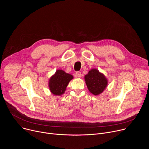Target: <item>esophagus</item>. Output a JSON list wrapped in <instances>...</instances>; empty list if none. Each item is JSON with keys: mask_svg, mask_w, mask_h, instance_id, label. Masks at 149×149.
Wrapping results in <instances>:
<instances>
[{"mask_svg": "<svg viewBox=\"0 0 149 149\" xmlns=\"http://www.w3.org/2000/svg\"><path fill=\"white\" fill-rule=\"evenodd\" d=\"M75 75H76L77 77L79 78V77H81V72H79V71H77V72H76V73H75Z\"/></svg>", "mask_w": 149, "mask_h": 149, "instance_id": "esophagus-1", "label": "esophagus"}]
</instances>
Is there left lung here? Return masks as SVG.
I'll return each mask as SVG.
<instances>
[{"instance_id": "obj_1", "label": "left lung", "mask_w": 149, "mask_h": 149, "mask_svg": "<svg viewBox=\"0 0 149 149\" xmlns=\"http://www.w3.org/2000/svg\"><path fill=\"white\" fill-rule=\"evenodd\" d=\"M85 81L90 92L95 95L102 93L107 87L108 81L104 74L98 70L92 69L84 77Z\"/></svg>"}]
</instances>
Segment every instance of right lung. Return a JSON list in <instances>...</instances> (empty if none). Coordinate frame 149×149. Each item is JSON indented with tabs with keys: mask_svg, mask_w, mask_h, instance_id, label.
<instances>
[{
	"mask_svg": "<svg viewBox=\"0 0 149 149\" xmlns=\"http://www.w3.org/2000/svg\"><path fill=\"white\" fill-rule=\"evenodd\" d=\"M73 76L66 73L62 70L56 71L49 80V87L51 92L55 95H61L65 93L70 81Z\"/></svg>",
	"mask_w": 149,
	"mask_h": 149,
	"instance_id": "add662e5",
	"label": "right lung"
}]
</instances>
